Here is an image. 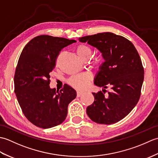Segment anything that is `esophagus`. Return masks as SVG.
<instances>
[{
	"label": "esophagus",
	"mask_w": 158,
	"mask_h": 158,
	"mask_svg": "<svg viewBox=\"0 0 158 158\" xmlns=\"http://www.w3.org/2000/svg\"><path fill=\"white\" fill-rule=\"evenodd\" d=\"M83 94V92H77V97L81 96Z\"/></svg>",
	"instance_id": "34e87169"
}]
</instances>
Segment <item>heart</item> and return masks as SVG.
<instances>
[{
  "label": "heart",
  "instance_id": "b5f03b06",
  "mask_svg": "<svg viewBox=\"0 0 158 158\" xmlns=\"http://www.w3.org/2000/svg\"><path fill=\"white\" fill-rule=\"evenodd\" d=\"M76 52L80 58L83 60H87L92 55V49L89 46L85 44H79L77 46ZM102 62V57L100 56H95L90 60L89 64L94 69H98ZM93 79V76L89 73H84L79 75H75L67 80V83L73 88L83 90L87 88L89 83Z\"/></svg>",
  "mask_w": 158,
  "mask_h": 158
}]
</instances>
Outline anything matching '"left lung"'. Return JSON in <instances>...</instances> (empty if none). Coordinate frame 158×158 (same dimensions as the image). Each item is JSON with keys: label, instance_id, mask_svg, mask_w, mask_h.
Segmentation results:
<instances>
[{"label": "left lung", "instance_id": "1", "mask_svg": "<svg viewBox=\"0 0 158 158\" xmlns=\"http://www.w3.org/2000/svg\"><path fill=\"white\" fill-rule=\"evenodd\" d=\"M79 40L98 48L105 60L94 81L96 85L104 88V93H93L94 102L88 106L87 114L98 123H115L128 115L139 102L144 80L141 59L132 42L112 32L98 33ZM108 87L112 92L105 97Z\"/></svg>", "mask_w": 158, "mask_h": 158}]
</instances>
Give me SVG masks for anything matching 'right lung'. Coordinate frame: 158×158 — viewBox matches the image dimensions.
I'll list each match as a JSON object with an SVG mask.
<instances>
[{"label":"right lung","mask_w":158,"mask_h":158,"mask_svg":"<svg viewBox=\"0 0 158 158\" xmlns=\"http://www.w3.org/2000/svg\"><path fill=\"white\" fill-rule=\"evenodd\" d=\"M76 42L49 35L37 36L23 49L14 75V92L23 115L41 128H50L65 120L69 104L76 92L64 85L58 92L50 89L49 74L61 50Z\"/></svg>","instance_id":"1"}]
</instances>
